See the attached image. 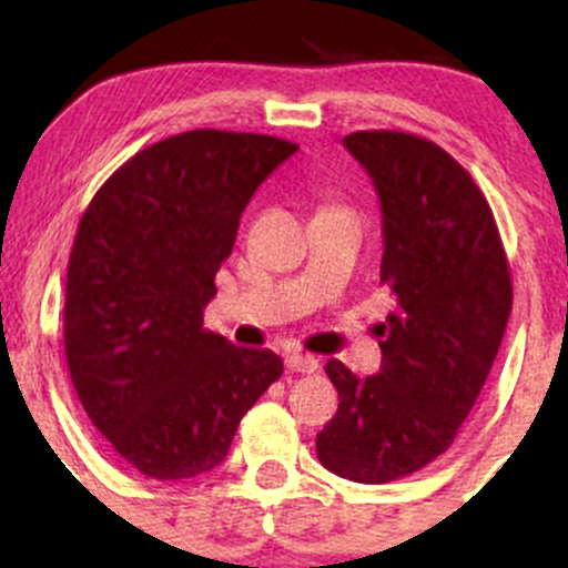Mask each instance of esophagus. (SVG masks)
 Returning <instances> with one entry per match:
<instances>
[{"label": "esophagus", "mask_w": 568, "mask_h": 568, "mask_svg": "<svg viewBox=\"0 0 568 568\" xmlns=\"http://www.w3.org/2000/svg\"><path fill=\"white\" fill-rule=\"evenodd\" d=\"M285 366H288L293 374H315V371L321 368V361L312 355H302V352H288V355H285Z\"/></svg>", "instance_id": "esophagus-1"}]
</instances>
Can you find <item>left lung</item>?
Listing matches in <instances>:
<instances>
[{"instance_id":"obj_1","label":"left lung","mask_w":568,"mask_h":568,"mask_svg":"<svg viewBox=\"0 0 568 568\" xmlns=\"http://www.w3.org/2000/svg\"><path fill=\"white\" fill-rule=\"evenodd\" d=\"M344 146L379 192L395 312L379 374L325 363L338 410L317 433V459L355 484H389L446 454L478 400L513 310L510 264L484 192L438 143L357 130Z\"/></svg>"}]
</instances>
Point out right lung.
Here are the masks:
<instances>
[{
    "mask_svg": "<svg viewBox=\"0 0 568 568\" xmlns=\"http://www.w3.org/2000/svg\"><path fill=\"white\" fill-rule=\"evenodd\" d=\"M296 143L189 130L103 181L77 226L63 347L84 414L125 465L154 480L213 470L283 361L202 328L256 186Z\"/></svg>",
    "mask_w": 568,
    "mask_h": 568,
    "instance_id": "obj_1",
    "label": "right lung"
}]
</instances>
